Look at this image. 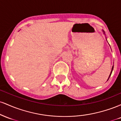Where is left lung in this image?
<instances>
[{
  "label": "left lung",
  "instance_id": "obj_1",
  "mask_svg": "<svg viewBox=\"0 0 121 121\" xmlns=\"http://www.w3.org/2000/svg\"><path fill=\"white\" fill-rule=\"evenodd\" d=\"M113 68H114V66H113V67H112V71H111L110 74V75H109V78H108V80H109V78H110V77L111 74H112V71H113Z\"/></svg>",
  "mask_w": 121,
  "mask_h": 121
}]
</instances>
